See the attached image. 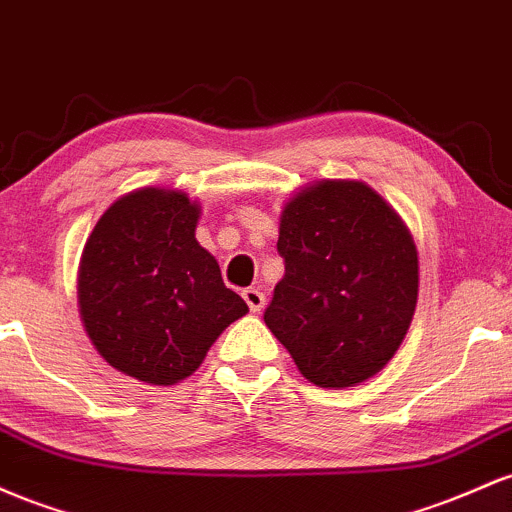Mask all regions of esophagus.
Instances as JSON below:
<instances>
[{"instance_id":"1","label":"esophagus","mask_w":512,"mask_h":512,"mask_svg":"<svg viewBox=\"0 0 512 512\" xmlns=\"http://www.w3.org/2000/svg\"><path fill=\"white\" fill-rule=\"evenodd\" d=\"M241 297H244V302L249 304V309L254 314L261 312L263 304H266V295H263V292L258 290V287H246V290L241 292Z\"/></svg>"}]
</instances>
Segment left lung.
Masks as SVG:
<instances>
[{"label":"left lung","mask_w":512,"mask_h":512,"mask_svg":"<svg viewBox=\"0 0 512 512\" xmlns=\"http://www.w3.org/2000/svg\"><path fill=\"white\" fill-rule=\"evenodd\" d=\"M285 275L263 321L317 387L370 380L404 341L418 251L404 220L363 181H317L285 203Z\"/></svg>","instance_id":"8db88e82"}]
</instances>
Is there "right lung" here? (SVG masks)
Listing matches in <instances>:
<instances>
[{
	"label": "right lung",
	"mask_w": 512,
	"mask_h": 512,
	"mask_svg": "<svg viewBox=\"0 0 512 512\" xmlns=\"http://www.w3.org/2000/svg\"><path fill=\"white\" fill-rule=\"evenodd\" d=\"M200 205L140 188L96 222L79 261L82 324L108 365L147 384L191 377L212 343L249 312L195 239Z\"/></svg>",
	"instance_id": "obj_1"
}]
</instances>
